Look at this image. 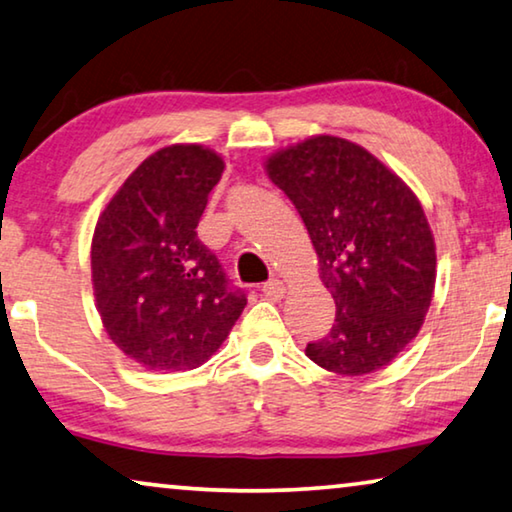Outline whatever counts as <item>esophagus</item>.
<instances>
[{"mask_svg":"<svg viewBox=\"0 0 512 512\" xmlns=\"http://www.w3.org/2000/svg\"><path fill=\"white\" fill-rule=\"evenodd\" d=\"M262 292H264L266 299L278 301V299H282V296H285V285H282L280 280H269V282H264V285H262Z\"/></svg>","mask_w":512,"mask_h":512,"instance_id":"esophagus-1","label":"esophagus"}]
</instances>
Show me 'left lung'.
Returning a JSON list of instances; mask_svg holds the SVG:
<instances>
[{"label": "left lung", "mask_w": 512, "mask_h": 512, "mask_svg": "<svg viewBox=\"0 0 512 512\" xmlns=\"http://www.w3.org/2000/svg\"><path fill=\"white\" fill-rule=\"evenodd\" d=\"M266 174L292 200L335 301V322L305 356L335 375L384 368L421 331L437 253L418 197L358 144L308 137L266 158Z\"/></svg>", "instance_id": "8db88e82"}]
</instances>
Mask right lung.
<instances>
[{
  "label": "right lung",
  "instance_id": "right-lung-1",
  "mask_svg": "<svg viewBox=\"0 0 512 512\" xmlns=\"http://www.w3.org/2000/svg\"><path fill=\"white\" fill-rule=\"evenodd\" d=\"M225 160L202 144L151 154L114 193L91 239V282L110 340L149 370L200 368L246 308L197 239Z\"/></svg>",
  "mask_w": 512,
  "mask_h": 512
}]
</instances>
